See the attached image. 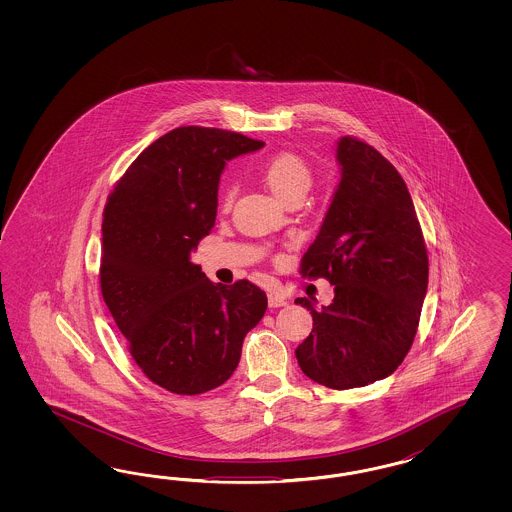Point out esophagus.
Returning a JSON list of instances; mask_svg holds the SVG:
<instances>
[{
    "mask_svg": "<svg viewBox=\"0 0 512 512\" xmlns=\"http://www.w3.org/2000/svg\"><path fill=\"white\" fill-rule=\"evenodd\" d=\"M287 304V298L283 295H279V293H270L268 295V306L270 308H281V306H285Z\"/></svg>",
    "mask_w": 512,
    "mask_h": 512,
    "instance_id": "1",
    "label": "esophagus"
}]
</instances>
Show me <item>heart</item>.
Listing matches in <instances>:
<instances>
[{"mask_svg":"<svg viewBox=\"0 0 512 512\" xmlns=\"http://www.w3.org/2000/svg\"><path fill=\"white\" fill-rule=\"evenodd\" d=\"M266 186L274 191L281 201H287L295 193H306L311 186V171L308 165L295 154H278L270 157L261 169ZM236 197V186L227 182L219 191V204L229 210Z\"/></svg>","mask_w":512,"mask_h":512,"instance_id":"heart-1","label":"heart"}]
</instances>
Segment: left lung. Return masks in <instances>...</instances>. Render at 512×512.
I'll use <instances>...</instances> for the list:
<instances>
[{
    "label": "left lung",
    "instance_id": "1",
    "mask_svg": "<svg viewBox=\"0 0 512 512\" xmlns=\"http://www.w3.org/2000/svg\"><path fill=\"white\" fill-rule=\"evenodd\" d=\"M336 157L340 184L300 263L302 278L334 285V300L319 311L296 298L313 330L295 355L315 383L345 390L385 379L409 353L428 289V251L394 165L355 137H341Z\"/></svg>",
    "mask_w": 512,
    "mask_h": 512
}]
</instances>
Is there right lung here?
Returning <instances> with one entry per match:
<instances>
[{
    "instance_id": "right-lung-1",
    "label": "right lung",
    "mask_w": 512,
    "mask_h": 512,
    "mask_svg": "<svg viewBox=\"0 0 512 512\" xmlns=\"http://www.w3.org/2000/svg\"><path fill=\"white\" fill-rule=\"evenodd\" d=\"M263 146L227 129L176 127L129 165L105 206L101 295L142 373L174 394L223 385L268 306L248 279L214 285L189 261L214 227L225 163Z\"/></svg>"
}]
</instances>
